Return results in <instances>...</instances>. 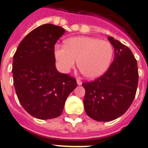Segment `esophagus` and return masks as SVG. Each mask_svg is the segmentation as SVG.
<instances>
[{"label":"esophagus","mask_w":148,"mask_h":148,"mask_svg":"<svg viewBox=\"0 0 148 148\" xmlns=\"http://www.w3.org/2000/svg\"><path fill=\"white\" fill-rule=\"evenodd\" d=\"M77 84H78V85H82V82L81 80H79V79H77Z\"/></svg>","instance_id":"obj_1"}]
</instances>
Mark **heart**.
I'll return each mask as SVG.
<instances>
[{"label":"heart","instance_id":"1","mask_svg":"<svg viewBox=\"0 0 148 148\" xmlns=\"http://www.w3.org/2000/svg\"><path fill=\"white\" fill-rule=\"evenodd\" d=\"M55 57L59 70L68 73L78 66L84 75L95 78L109 68L113 56L112 44L107 40L87 36L73 37L66 40V45H57Z\"/></svg>","mask_w":148,"mask_h":148}]
</instances>
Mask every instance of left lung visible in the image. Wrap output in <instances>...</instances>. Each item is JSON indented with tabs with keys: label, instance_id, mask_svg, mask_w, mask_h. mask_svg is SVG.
I'll return each instance as SVG.
<instances>
[{
	"label": "left lung",
	"instance_id": "8db88e82",
	"mask_svg": "<svg viewBox=\"0 0 148 148\" xmlns=\"http://www.w3.org/2000/svg\"><path fill=\"white\" fill-rule=\"evenodd\" d=\"M108 39L115 49L114 61L104 75L82 84L86 113L99 121L122 116L131 105L138 86L137 61L131 50L113 37Z\"/></svg>",
	"mask_w": 148,
	"mask_h": 148
}]
</instances>
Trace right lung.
<instances>
[{
    "instance_id": "right-lung-1",
    "label": "right lung",
    "mask_w": 148,
    "mask_h": 148,
    "mask_svg": "<svg viewBox=\"0 0 148 148\" xmlns=\"http://www.w3.org/2000/svg\"><path fill=\"white\" fill-rule=\"evenodd\" d=\"M64 32L50 23L40 26L21 40L13 56L18 100L29 114L39 119L61 116L66 98L77 86L75 78L56 67L55 44Z\"/></svg>"
}]
</instances>
